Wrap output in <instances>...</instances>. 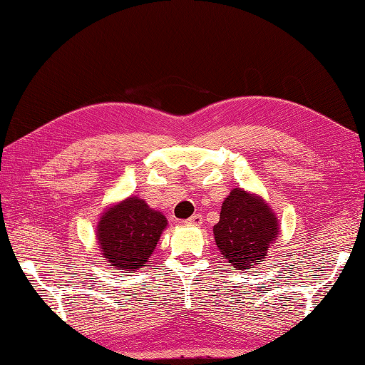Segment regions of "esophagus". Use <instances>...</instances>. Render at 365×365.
I'll list each match as a JSON object with an SVG mask.
<instances>
[{"mask_svg": "<svg viewBox=\"0 0 365 365\" xmlns=\"http://www.w3.org/2000/svg\"><path fill=\"white\" fill-rule=\"evenodd\" d=\"M184 222H185V224H189V225H202V222H203V217H202V215H194L192 217L185 219Z\"/></svg>", "mask_w": 365, "mask_h": 365, "instance_id": "1", "label": "esophagus"}]
</instances>
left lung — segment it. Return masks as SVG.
<instances>
[{
    "label": "left lung",
    "mask_w": 365,
    "mask_h": 365,
    "mask_svg": "<svg viewBox=\"0 0 365 365\" xmlns=\"http://www.w3.org/2000/svg\"><path fill=\"white\" fill-rule=\"evenodd\" d=\"M212 235L227 262L235 270H246L262 262L279 237V222L262 197L235 187L222 203Z\"/></svg>",
    "instance_id": "8db88e82"
}]
</instances>
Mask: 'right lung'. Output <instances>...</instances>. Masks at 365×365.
<instances>
[{"label": "right lung", "mask_w": 365, "mask_h": 365, "mask_svg": "<svg viewBox=\"0 0 365 365\" xmlns=\"http://www.w3.org/2000/svg\"><path fill=\"white\" fill-rule=\"evenodd\" d=\"M167 224L163 212L150 208L136 195L108 206L97 224L103 260L125 273L143 270Z\"/></svg>", "instance_id": "1"}]
</instances>
